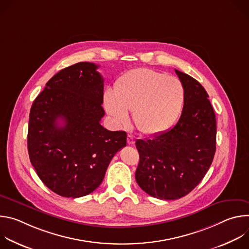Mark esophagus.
I'll return each mask as SVG.
<instances>
[{
  "label": "esophagus",
  "instance_id": "esophagus-1",
  "mask_svg": "<svg viewBox=\"0 0 249 249\" xmlns=\"http://www.w3.org/2000/svg\"><path fill=\"white\" fill-rule=\"evenodd\" d=\"M127 143H128V145H133L135 143V139L132 135L127 136Z\"/></svg>",
  "mask_w": 249,
  "mask_h": 249
}]
</instances>
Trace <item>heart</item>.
Listing matches in <instances>:
<instances>
[{
    "label": "heart",
    "mask_w": 249,
    "mask_h": 249,
    "mask_svg": "<svg viewBox=\"0 0 249 249\" xmlns=\"http://www.w3.org/2000/svg\"><path fill=\"white\" fill-rule=\"evenodd\" d=\"M184 97V88L178 79L138 68L121 76L113 91L104 92L103 104L116 125L126 124L130 111L140 132L155 135L174 124L181 113Z\"/></svg>",
    "instance_id": "b5f03b06"
}]
</instances>
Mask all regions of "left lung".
Here are the masks:
<instances>
[{
    "instance_id": "obj_1",
    "label": "left lung",
    "mask_w": 249,
    "mask_h": 249,
    "mask_svg": "<svg viewBox=\"0 0 249 249\" xmlns=\"http://www.w3.org/2000/svg\"><path fill=\"white\" fill-rule=\"evenodd\" d=\"M185 97L181 116L169 130L137 140L140 161L136 180L147 194L176 200L204 178L216 152V115L203 86L175 70Z\"/></svg>"
}]
</instances>
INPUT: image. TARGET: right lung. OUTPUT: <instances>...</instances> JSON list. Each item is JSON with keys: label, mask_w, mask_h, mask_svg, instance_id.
<instances>
[{"label": "right lung", "mask_w": 249, "mask_h": 249, "mask_svg": "<svg viewBox=\"0 0 249 249\" xmlns=\"http://www.w3.org/2000/svg\"><path fill=\"white\" fill-rule=\"evenodd\" d=\"M98 67L80 62L61 70L30 109V162L41 181L63 197L79 198L94 191L114 155L126 146V132L100 125L103 78Z\"/></svg>", "instance_id": "1"}]
</instances>
